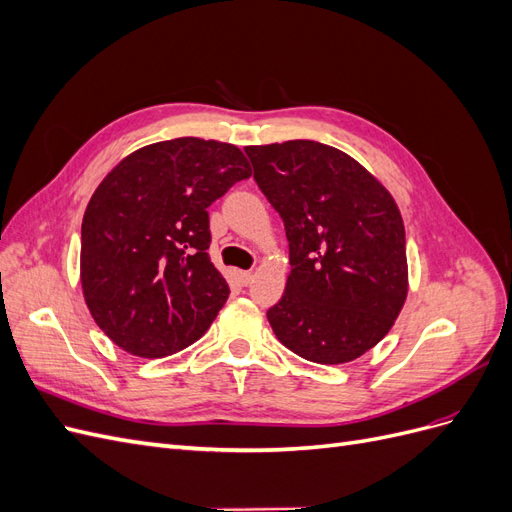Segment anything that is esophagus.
I'll return each mask as SVG.
<instances>
[{
  "mask_svg": "<svg viewBox=\"0 0 512 512\" xmlns=\"http://www.w3.org/2000/svg\"><path fill=\"white\" fill-rule=\"evenodd\" d=\"M252 273L250 271H239V282L243 284V286H250L252 284Z\"/></svg>",
  "mask_w": 512,
  "mask_h": 512,
  "instance_id": "esophagus-1",
  "label": "esophagus"
}]
</instances>
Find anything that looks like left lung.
<instances>
[{
  "label": "left lung",
  "mask_w": 512,
  "mask_h": 512,
  "mask_svg": "<svg viewBox=\"0 0 512 512\" xmlns=\"http://www.w3.org/2000/svg\"><path fill=\"white\" fill-rule=\"evenodd\" d=\"M245 153L290 250L284 297L267 312L273 333L312 363L359 359L408 297L406 230L393 196L348 153L316 141Z\"/></svg>",
  "instance_id": "left-lung-1"
}]
</instances>
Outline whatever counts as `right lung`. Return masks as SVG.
Listing matches in <instances>:
<instances>
[{"instance_id": "add662e5", "label": "right lung", "mask_w": 512, "mask_h": 512, "mask_svg": "<svg viewBox=\"0 0 512 512\" xmlns=\"http://www.w3.org/2000/svg\"><path fill=\"white\" fill-rule=\"evenodd\" d=\"M250 175L239 147L183 136L104 177L83 215L81 284L119 348L162 359L205 335L230 294L209 258L207 207Z\"/></svg>"}]
</instances>
